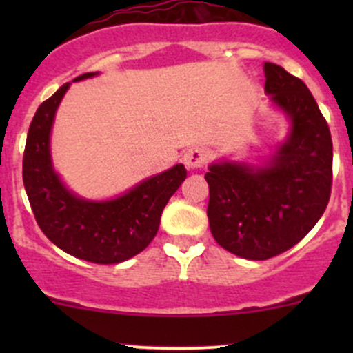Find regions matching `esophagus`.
I'll use <instances>...</instances> for the list:
<instances>
[{
	"instance_id": "obj_1",
	"label": "esophagus",
	"mask_w": 353,
	"mask_h": 353,
	"mask_svg": "<svg viewBox=\"0 0 353 353\" xmlns=\"http://www.w3.org/2000/svg\"><path fill=\"white\" fill-rule=\"evenodd\" d=\"M184 165L188 167L190 170H194V169H199V167H205L206 162H208V155H206V152L203 150V148L199 147H193L190 148V150L184 152Z\"/></svg>"
}]
</instances>
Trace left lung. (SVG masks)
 Here are the masks:
<instances>
[{"label":"left lung","instance_id":"left-lung-1","mask_svg":"<svg viewBox=\"0 0 353 353\" xmlns=\"http://www.w3.org/2000/svg\"><path fill=\"white\" fill-rule=\"evenodd\" d=\"M265 92L290 121L275 154L259 165L219 160L208 167L210 230L232 254L263 259L285 252L316 225L331 194L330 128L302 80L265 63Z\"/></svg>","mask_w":353,"mask_h":353}]
</instances>
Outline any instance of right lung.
Listing matches in <instances>:
<instances>
[{"label":"right lung","mask_w":353,"mask_h":353,"mask_svg":"<svg viewBox=\"0 0 353 353\" xmlns=\"http://www.w3.org/2000/svg\"><path fill=\"white\" fill-rule=\"evenodd\" d=\"M99 73H85L73 81ZM70 83L42 102L28 128L23 154V186L42 232L52 244L99 265L126 261L155 237L169 198L186 179L183 163L141 181L121 196L92 201L71 193L51 159V130Z\"/></svg>","instance_id":"1"}]
</instances>
